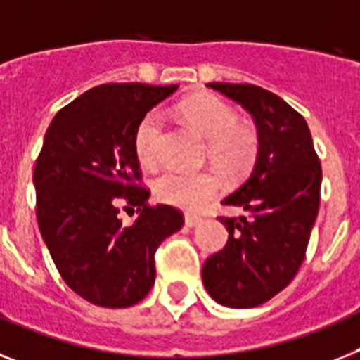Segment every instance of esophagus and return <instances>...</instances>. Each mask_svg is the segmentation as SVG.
Instances as JSON below:
<instances>
[{
    "label": "esophagus",
    "instance_id": "34e87169",
    "mask_svg": "<svg viewBox=\"0 0 360 360\" xmlns=\"http://www.w3.org/2000/svg\"><path fill=\"white\" fill-rule=\"evenodd\" d=\"M200 222H202L200 217H197V215H186V226H187V228L198 226Z\"/></svg>",
    "mask_w": 360,
    "mask_h": 360
}]
</instances>
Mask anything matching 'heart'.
<instances>
[{"instance_id":"1","label":"heart","mask_w":360,"mask_h":360,"mask_svg":"<svg viewBox=\"0 0 360 360\" xmlns=\"http://www.w3.org/2000/svg\"><path fill=\"white\" fill-rule=\"evenodd\" d=\"M178 115L207 139V158L228 178L245 176L259 153V136L254 127L240 123L236 108L215 95H195L178 105ZM163 121L148 112L134 132V150L145 167L160 160ZM222 182L213 171H165L154 184L156 197L165 204L197 212L221 193Z\"/></svg>"}]
</instances>
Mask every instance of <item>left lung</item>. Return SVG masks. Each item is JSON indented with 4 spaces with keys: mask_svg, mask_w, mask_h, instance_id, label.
<instances>
[{
    "mask_svg": "<svg viewBox=\"0 0 360 360\" xmlns=\"http://www.w3.org/2000/svg\"><path fill=\"white\" fill-rule=\"evenodd\" d=\"M254 117L259 153L250 176L222 200L246 217H219L228 243L207 257L202 281L215 302L248 309L274 298L304 263L319 215L322 167L302 115L281 97L254 84L210 82Z\"/></svg>",
    "mask_w": 360,
    "mask_h": 360,
    "instance_id": "left-lung-1",
    "label": "left lung"
}]
</instances>
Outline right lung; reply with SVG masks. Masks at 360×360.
<instances>
[{
  "mask_svg": "<svg viewBox=\"0 0 360 360\" xmlns=\"http://www.w3.org/2000/svg\"><path fill=\"white\" fill-rule=\"evenodd\" d=\"M178 86H95L56 112L32 182L38 228L71 290L101 307H130L156 278L154 254L184 224L180 210L148 206L134 132ZM136 209L124 227L119 210Z\"/></svg>",
  "mask_w": 360,
  "mask_h": 360,
  "instance_id": "add662e5",
  "label": "right lung"
}]
</instances>
